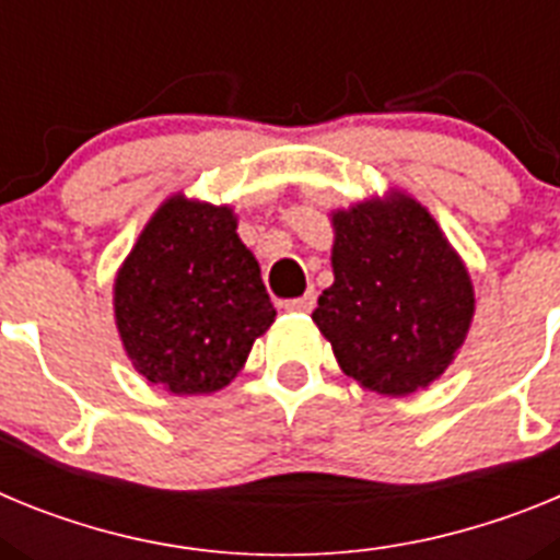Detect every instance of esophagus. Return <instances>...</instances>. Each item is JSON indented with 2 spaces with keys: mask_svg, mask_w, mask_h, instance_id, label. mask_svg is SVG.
Listing matches in <instances>:
<instances>
[{
  "mask_svg": "<svg viewBox=\"0 0 560 560\" xmlns=\"http://www.w3.org/2000/svg\"><path fill=\"white\" fill-rule=\"evenodd\" d=\"M316 303V294L314 291H305L303 296H296V300H285L283 308L291 311V314H308Z\"/></svg>",
  "mask_w": 560,
  "mask_h": 560,
  "instance_id": "34e87169",
  "label": "esophagus"
}]
</instances>
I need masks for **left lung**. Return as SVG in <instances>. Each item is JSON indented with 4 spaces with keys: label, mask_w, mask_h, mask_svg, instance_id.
Segmentation results:
<instances>
[{
    "label": "left lung",
    "mask_w": 560,
    "mask_h": 560,
    "mask_svg": "<svg viewBox=\"0 0 560 560\" xmlns=\"http://www.w3.org/2000/svg\"><path fill=\"white\" fill-rule=\"evenodd\" d=\"M334 285L311 319L345 375L412 395L446 373L474 319V285L438 221L409 196L334 212Z\"/></svg>",
    "instance_id": "left-lung-1"
}]
</instances>
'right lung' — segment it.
Listing matches in <instances>:
<instances>
[{
	"label": "right lung",
	"instance_id": "add662e5",
	"mask_svg": "<svg viewBox=\"0 0 560 560\" xmlns=\"http://www.w3.org/2000/svg\"><path fill=\"white\" fill-rule=\"evenodd\" d=\"M230 207L171 196L140 232L114 280L122 348L173 395L226 387L275 323L260 266Z\"/></svg>",
	"mask_w": 560,
	"mask_h": 560
}]
</instances>
